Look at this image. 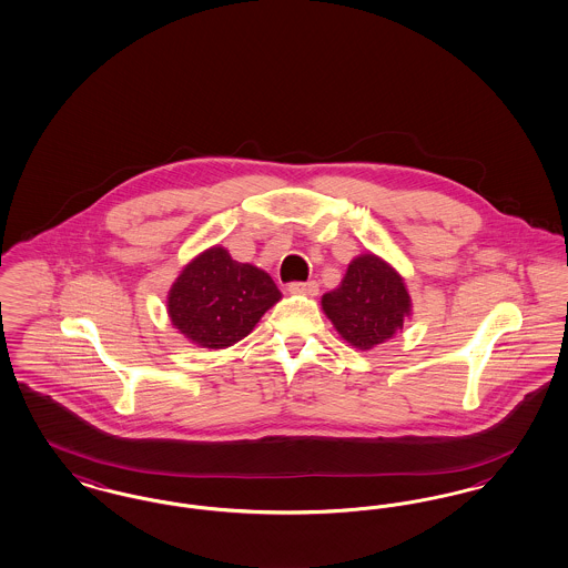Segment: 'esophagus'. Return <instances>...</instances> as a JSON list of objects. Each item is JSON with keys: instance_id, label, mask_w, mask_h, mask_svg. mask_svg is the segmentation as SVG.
Instances as JSON below:
<instances>
[{"instance_id": "34e87169", "label": "esophagus", "mask_w": 568, "mask_h": 568, "mask_svg": "<svg viewBox=\"0 0 568 568\" xmlns=\"http://www.w3.org/2000/svg\"><path fill=\"white\" fill-rule=\"evenodd\" d=\"M290 294H296V296H317L320 294V285L315 281H308V283H290Z\"/></svg>"}]
</instances>
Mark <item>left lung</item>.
Segmentation results:
<instances>
[{
	"label": "left lung",
	"mask_w": 568,
	"mask_h": 568,
	"mask_svg": "<svg viewBox=\"0 0 568 568\" xmlns=\"http://www.w3.org/2000/svg\"><path fill=\"white\" fill-rule=\"evenodd\" d=\"M322 308L341 338L359 352L394 338L413 315L403 274L371 251L353 260L341 285L322 297Z\"/></svg>",
	"instance_id": "1"
}]
</instances>
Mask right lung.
Instances as JSON below:
<instances>
[{"label":"right lung","mask_w":568,"mask_h":568,"mask_svg":"<svg viewBox=\"0 0 568 568\" xmlns=\"http://www.w3.org/2000/svg\"><path fill=\"white\" fill-rule=\"evenodd\" d=\"M281 300L271 274L232 260L225 246L195 255L168 292V317L197 347L225 349L243 341Z\"/></svg>","instance_id":"add662e5"}]
</instances>
